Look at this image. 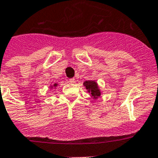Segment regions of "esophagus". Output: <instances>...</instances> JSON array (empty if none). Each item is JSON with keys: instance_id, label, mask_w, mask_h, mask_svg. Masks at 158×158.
Masks as SVG:
<instances>
[{"instance_id": "34e87169", "label": "esophagus", "mask_w": 158, "mask_h": 158, "mask_svg": "<svg viewBox=\"0 0 158 158\" xmlns=\"http://www.w3.org/2000/svg\"><path fill=\"white\" fill-rule=\"evenodd\" d=\"M75 79H74V78H73V79H69V82H70V83H75Z\"/></svg>"}]
</instances>
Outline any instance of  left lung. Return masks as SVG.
<instances>
[{
  "label": "left lung",
  "mask_w": 158,
  "mask_h": 158,
  "mask_svg": "<svg viewBox=\"0 0 158 158\" xmlns=\"http://www.w3.org/2000/svg\"><path fill=\"white\" fill-rule=\"evenodd\" d=\"M83 85L85 86L86 89L88 90V92L91 93L92 97L93 98H97V97L101 96V91L98 89L97 83L95 81H86L83 83Z\"/></svg>",
  "instance_id": "1"
}]
</instances>
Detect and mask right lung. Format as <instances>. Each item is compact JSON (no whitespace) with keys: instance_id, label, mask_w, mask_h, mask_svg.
<instances>
[{"instance_id":"1","label":"right lung","mask_w":158,"mask_h":158,"mask_svg":"<svg viewBox=\"0 0 158 158\" xmlns=\"http://www.w3.org/2000/svg\"><path fill=\"white\" fill-rule=\"evenodd\" d=\"M57 83H54V84H53V87H56V86H57Z\"/></svg>"}]
</instances>
